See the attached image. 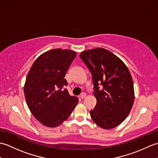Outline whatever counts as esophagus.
<instances>
[{
    "instance_id": "34e87169",
    "label": "esophagus",
    "mask_w": 158,
    "mask_h": 158,
    "mask_svg": "<svg viewBox=\"0 0 158 158\" xmlns=\"http://www.w3.org/2000/svg\"><path fill=\"white\" fill-rule=\"evenodd\" d=\"M85 96H86V94L85 93H82L81 95H80V98H81V99H83V98H85Z\"/></svg>"
}]
</instances>
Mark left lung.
I'll list each match as a JSON object with an SVG mask.
<instances>
[{
	"label": "left lung",
	"instance_id": "1",
	"mask_svg": "<svg viewBox=\"0 0 158 158\" xmlns=\"http://www.w3.org/2000/svg\"><path fill=\"white\" fill-rule=\"evenodd\" d=\"M79 56L89 69L94 85L97 102L90 110L93 122L103 129L119 126L129 115L135 101L134 83L128 69L119 58L104 48L86 50Z\"/></svg>",
	"mask_w": 158,
	"mask_h": 158
}]
</instances>
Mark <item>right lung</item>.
I'll list each match as a JSON object with an SVG mask.
<instances>
[{
  "instance_id": "right-lung-1",
  "label": "right lung",
  "mask_w": 158,
  "mask_h": 158,
  "mask_svg": "<svg viewBox=\"0 0 158 158\" xmlns=\"http://www.w3.org/2000/svg\"><path fill=\"white\" fill-rule=\"evenodd\" d=\"M77 53L54 49L40 55L26 77L24 95L28 108L43 125L54 127L69 118L79 99L65 88L66 73Z\"/></svg>"
}]
</instances>
